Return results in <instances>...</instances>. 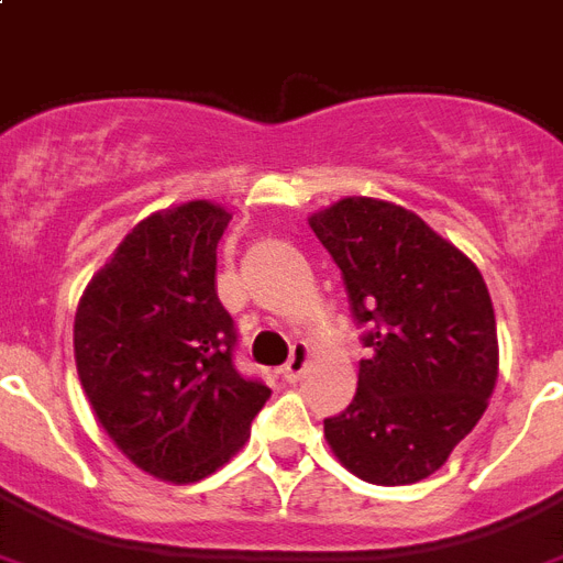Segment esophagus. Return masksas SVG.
Masks as SVG:
<instances>
[{"label": "esophagus", "mask_w": 563, "mask_h": 563, "mask_svg": "<svg viewBox=\"0 0 563 563\" xmlns=\"http://www.w3.org/2000/svg\"><path fill=\"white\" fill-rule=\"evenodd\" d=\"M306 366H309V346L295 343V346H291V357L286 361V366H283V377H286L289 384H297V380L303 377Z\"/></svg>", "instance_id": "34e87169"}]
</instances>
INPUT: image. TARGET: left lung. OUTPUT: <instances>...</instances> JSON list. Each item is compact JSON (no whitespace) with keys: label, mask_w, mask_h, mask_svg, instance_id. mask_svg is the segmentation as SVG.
I'll return each instance as SVG.
<instances>
[{"label":"left lung","mask_w":563,"mask_h":563,"mask_svg":"<svg viewBox=\"0 0 563 563\" xmlns=\"http://www.w3.org/2000/svg\"><path fill=\"white\" fill-rule=\"evenodd\" d=\"M338 263L369 357L354 400L323 420L352 475L415 484L446 464L498 380L495 311L478 266L415 211L346 197L309 217Z\"/></svg>","instance_id":"8db88e82"}]
</instances>
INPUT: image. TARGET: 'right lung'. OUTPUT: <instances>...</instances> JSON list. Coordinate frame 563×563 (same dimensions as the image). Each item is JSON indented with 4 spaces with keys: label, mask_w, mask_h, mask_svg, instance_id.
Listing matches in <instances>:
<instances>
[{
    "label": "right lung",
    "mask_w": 563,
    "mask_h": 563,
    "mask_svg": "<svg viewBox=\"0 0 563 563\" xmlns=\"http://www.w3.org/2000/svg\"><path fill=\"white\" fill-rule=\"evenodd\" d=\"M231 214L209 200L145 217L93 274L74 357L93 415L143 472L191 484L249 438L272 389L234 369V320L217 297Z\"/></svg>",
    "instance_id": "right-lung-1"
}]
</instances>
